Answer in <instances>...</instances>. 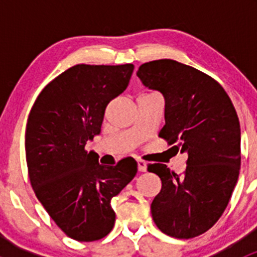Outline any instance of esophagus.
Segmentation results:
<instances>
[{"label": "esophagus", "mask_w": 257, "mask_h": 257, "mask_svg": "<svg viewBox=\"0 0 257 257\" xmlns=\"http://www.w3.org/2000/svg\"><path fill=\"white\" fill-rule=\"evenodd\" d=\"M137 164H138L139 172H141V173L147 172V163L143 162V160H138V162H137Z\"/></svg>", "instance_id": "34e87169"}]
</instances>
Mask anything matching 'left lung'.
Listing matches in <instances>:
<instances>
[{
    "label": "left lung",
    "instance_id": "1",
    "mask_svg": "<svg viewBox=\"0 0 257 257\" xmlns=\"http://www.w3.org/2000/svg\"><path fill=\"white\" fill-rule=\"evenodd\" d=\"M137 76L164 97L165 125L159 137L188 154L183 177L165 164L148 167L162 180L150 206L153 220L169 236H199L221 216L239 178L236 110L216 80L173 59L142 64Z\"/></svg>",
    "mask_w": 257,
    "mask_h": 257
}]
</instances>
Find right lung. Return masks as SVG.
I'll list each match as a JSON object with an SVG mask.
<instances>
[{
    "instance_id": "add662e5",
    "label": "right lung",
    "mask_w": 257,
    "mask_h": 257,
    "mask_svg": "<svg viewBox=\"0 0 257 257\" xmlns=\"http://www.w3.org/2000/svg\"><path fill=\"white\" fill-rule=\"evenodd\" d=\"M133 64H77L48 83L36 99L26 125L28 174L36 196L67 236L95 241L112 231V199L138 172L134 159L115 167L87 153L99 136L108 103L125 90Z\"/></svg>"
}]
</instances>
